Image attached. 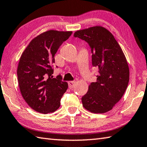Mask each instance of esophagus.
Masks as SVG:
<instances>
[{"label": "esophagus", "instance_id": "34e87169", "mask_svg": "<svg viewBox=\"0 0 147 147\" xmlns=\"http://www.w3.org/2000/svg\"><path fill=\"white\" fill-rule=\"evenodd\" d=\"M68 84L69 88H70V89H72L75 86V81H69L68 82Z\"/></svg>", "mask_w": 147, "mask_h": 147}]
</instances>
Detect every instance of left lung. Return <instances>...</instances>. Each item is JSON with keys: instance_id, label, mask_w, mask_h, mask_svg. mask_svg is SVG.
<instances>
[{"instance_id": "1", "label": "left lung", "mask_w": 147, "mask_h": 147, "mask_svg": "<svg viewBox=\"0 0 147 147\" xmlns=\"http://www.w3.org/2000/svg\"><path fill=\"white\" fill-rule=\"evenodd\" d=\"M74 36L85 40L92 52V65L98 68L96 82L91 83L82 97V106L93 113L111 110L122 97L129 81L125 54L111 32L96 26L77 30Z\"/></svg>"}]
</instances>
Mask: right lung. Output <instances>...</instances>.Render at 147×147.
<instances>
[{"instance_id": "1", "label": "right lung", "mask_w": 147, "mask_h": 147, "mask_svg": "<svg viewBox=\"0 0 147 147\" xmlns=\"http://www.w3.org/2000/svg\"><path fill=\"white\" fill-rule=\"evenodd\" d=\"M72 31L50 30L32 39L24 50L17 68L19 88L27 104L38 113L48 114L60 107L68 88L61 76L52 78L54 56Z\"/></svg>"}]
</instances>
